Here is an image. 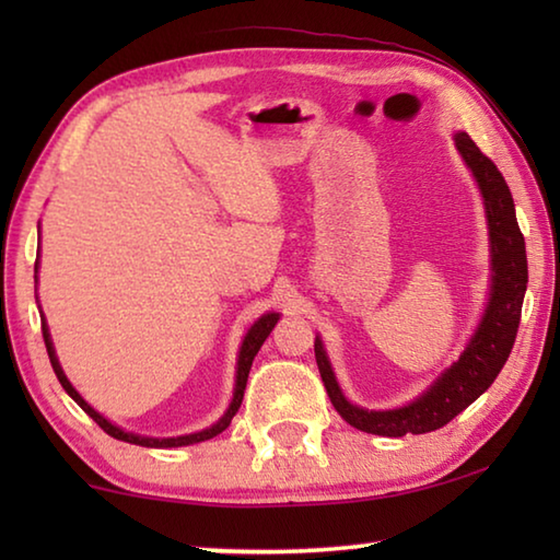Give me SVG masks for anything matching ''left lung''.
Segmentation results:
<instances>
[{"label":"left lung","instance_id":"obj_1","mask_svg":"<svg viewBox=\"0 0 560 560\" xmlns=\"http://www.w3.org/2000/svg\"><path fill=\"white\" fill-rule=\"evenodd\" d=\"M454 143L477 177L481 197L487 205L489 240H491V296L487 314L481 318L479 330L474 334L471 343L450 371H444L438 383L428 393H422L415 402L397 407V410L368 412L363 407L350 405L330 371V363L324 353V346L316 338V363L320 381L326 385L330 402L355 430L381 434V438H402V434H424L444 428L462 410L477 400L487 387L497 381L504 368L506 358L514 348L521 306L528 283L526 244L518 230L514 197L499 167L474 145L467 132H457Z\"/></svg>","mask_w":560,"mask_h":560}]
</instances>
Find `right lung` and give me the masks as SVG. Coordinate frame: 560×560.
<instances>
[{
  "label": "right lung",
  "mask_w": 560,
  "mask_h": 560,
  "mask_svg": "<svg viewBox=\"0 0 560 560\" xmlns=\"http://www.w3.org/2000/svg\"><path fill=\"white\" fill-rule=\"evenodd\" d=\"M39 269V267H34ZM279 320V314H267L261 316L257 324H254L249 328V334L244 336V343H242V350H240V363H236V387H234V400L230 405V410H226V415L222 417L220 422L212 424L210 430H202V432H195V434H185V438H167V440H155V438H140V434H132V432H122L120 428H116V424H110L106 417L98 415L93 407L83 400V397L73 390V385L66 381V375L61 371L59 360H56V353H54V346H51V338H49V328H46V320H42V334H44V343H46V353H49V360H51V368L56 377H59V383L66 393H69L75 402H79V407L83 412H86L89 417H93V422L98 424V428L110 434V438H116L120 442H130V444H140V447H185V444H197V442H205V440H212L217 438V434L224 432L226 428H230L232 417L236 415V410H240L242 405V397H244V387H246V377H249V371H252V360L254 355L259 353V348L264 340H267V336L271 334V328L277 326Z\"/></svg>",
  "instance_id": "right-lung-1"
}]
</instances>
